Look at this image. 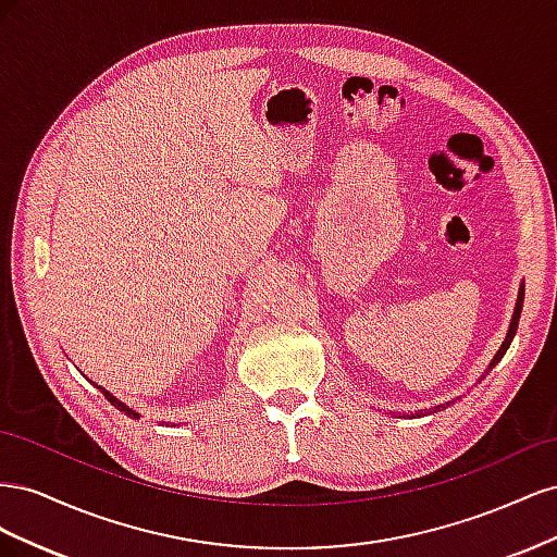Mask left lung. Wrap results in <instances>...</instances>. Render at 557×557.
Masks as SVG:
<instances>
[{
	"instance_id": "1",
	"label": "left lung",
	"mask_w": 557,
	"mask_h": 557,
	"mask_svg": "<svg viewBox=\"0 0 557 557\" xmlns=\"http://www.w3.org/2000/svg\"><path fill=\"white\" fill-rule=\"evenodd\" d=\"M520 311H522V288H520V293H518V299H516V309H513V315H511V325H509V332H507V339L502 342V346H499V350L495 352V358L491 360V364H487V369H485V374L491 372V369L504 358V352H507V348L511 346V342H513V336H516V330H518V320H520ZM485 374L481 376V379H485ZM455 401V399H453ZM453 401H444V404H436V407H432V409H423V411H416V413H411L409 418H420V416H428V413H436V411H444L446 407H450Z\"/></svg>"
}]
</instances>
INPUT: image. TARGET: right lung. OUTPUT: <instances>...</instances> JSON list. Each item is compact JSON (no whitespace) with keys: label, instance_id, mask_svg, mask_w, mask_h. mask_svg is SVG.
I'll use <instances>...</instances> for the list:
<instances>
[{"label":"right lung","instance_id":"obj_1","mask_svg":"<svg viewBox=\"0 0 557 557\" xmlns=\"http://www.w3.org/2000/svg\"><path fill=\"white\" fill-rule=\"evenodd\" d=\"M92 385H97V383H92ZM97 387H99V391L104 393V397H107V399L113 404V407H115L117 411H123L125 416H129V418H134V420H139V418H141V413H137V411H134V409H129L125 401H121V399H117V397H113V395L107 391V387H102V385H97Z\"/></svg>","mask_w":557,"mask_h":557}]
</instances>
